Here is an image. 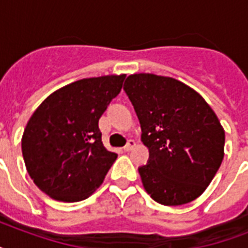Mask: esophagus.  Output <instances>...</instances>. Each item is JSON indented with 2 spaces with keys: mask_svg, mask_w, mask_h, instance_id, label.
<instances>
[{
  "mask_svg": "<svg viewBox=\"0 0 248 248\" xmlns=\"http://www.w3.org/2000/svg\"><path fill=\"white\" fill-rule=\"evenodd\" d=\"M135 145H136L135 140H128L127 144H126V145H124V152H130V151H132V149H134V148H135Z\"/></svg>",
  "mask_w": 248,
  "mask_h": 248,
  "instance_id": "obj_1",
  "label": "esophagus"
}]
</instances>
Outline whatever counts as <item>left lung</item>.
Here are the masks:
<instances>
[{
  "label": "left lung",
  "instance_id": "8db88e82",
  "mask_svg": "<svg viewBox=\"0 0 248 248\" xmlns=\"http://www.w3.org/2000/svg\"><path fill=\"white\" fill-rule=\"evenodd\" d=\"M141 126L149 159L139 167L144 189L165 206L192 202L224 158L225 131L200 93L171 77L139 73L124 86Z\"/></svg>",
  "mask_w": 248,
  "mask_h": 248
}]
</instances>
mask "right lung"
I'll use <instances>...</instances> for the list:
<instances>
[{
    "mask_svg": "<svg viewBox=\"0 0 248 248\" xmlns=\"http://www.w3.org/2000/svg\"><path fill=\"white\" fill-rule=\"evenodd\" d=\"M126 75L83 78L56 90L34 110L21 138L34 184L56 201L78 202L96 190L117 158L101 141L99 120Z\"/></svg>",
    "mask_w": 248,
    "mask_h": 248,
    "instance_id": "1",
    "label": "right lung"
}]
</instances>
